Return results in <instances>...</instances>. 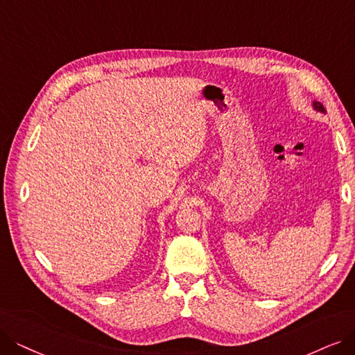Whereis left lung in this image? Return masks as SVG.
Masks as SVG:
<instances>
[{"label": "left lung", "mask_w": 355, "mask_h": 355, "mask_svg": "<svg viewBox=\"0 0 355 355\" xmlns=\"http://www.w3.org/2000/svg\"><path fill=\"white\" fill-rule=\"evenodd\" d=\"M313 106H315V109H316V110H319V112H324V107H323V105H322V103L315 102V103H313Z\"/></svg>", "instance_id": "obj_1"}]
</instances>
